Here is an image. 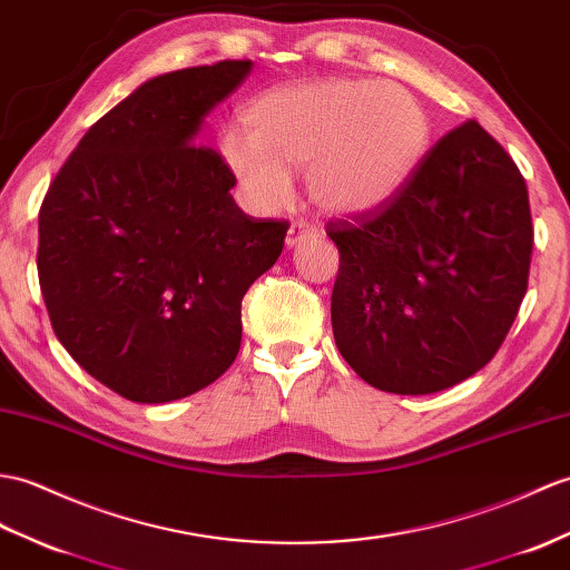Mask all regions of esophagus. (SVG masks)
Masks as SVG:
<instances>
[{"label": "esophagus", "instance_id": "34e87169", "mask_svg": "<svg viewBox=\"0 0 570 570\" xmlns=\"http://www.w3.org/2000/svg\"><path fill=\"white\" fill-rule=\"evenodd\" d=\"M313 235V228L308 223H294L286 233V247H296L301 245L303 240H308V237Z\"/></svg>", "mask_w": 570, "mask_h": 570}]
</instances>
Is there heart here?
Returning <instances> with one entry per match:
<instances>
[{
	"instance_id": "1",
	"label": "heart",
	"mask_w": 570,
	"mask_h": 570,
	"mask_svg": "<svg viewBox=\"0 0 570 570\" xmlns=\"http://www.w3.org/2000/svg\"><path fill=\"white\" fill-rule=\"evenodd\" d=\"M243 134H225L218 150L259 208H279L291 171L306 167L311 202L340 218L395 202L430 145L417 99L379 79H311L264 91L245 106Z\"/></svg>"
}]
</instances>
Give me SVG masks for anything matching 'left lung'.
<instances>
[{"label": "left lung", "instance_id": "8db88e82", "mask_svg": "<svg viewBox=\"0 0 570 570\" xmlns=\"http://www.w3.org/2000/svg\"><path fill=\"white\" fill-rule=\"evenodd\" d=\"M333 335L379 391L425 395L493 360L527 291L532 216L512 157L469 121L376 214L327 223Z\"/></svg>", "mask_w": 570, "mask_h": 570}]
</instances>
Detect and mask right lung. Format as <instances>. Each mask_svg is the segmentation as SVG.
I'll return each mask as SVG.
<instances>
[{"label": "right lung", "instance_id": "obj_1", "mask_svg": "<svg viewBox=\"0 0 570 570\" xmlns=\"http://www.w3.org/2000/svg\"><path fill=\"white\" fill-rule=\"evenodd\" d=\"M253 60L165 72L101 116L38 214V279L62 347L106 389L169 403L206 389L240 350L247 288L288 223L235 204V177L198 145Z\"/></svg>", "mask_w": 570, "mask_h": 570}]
</instances>
